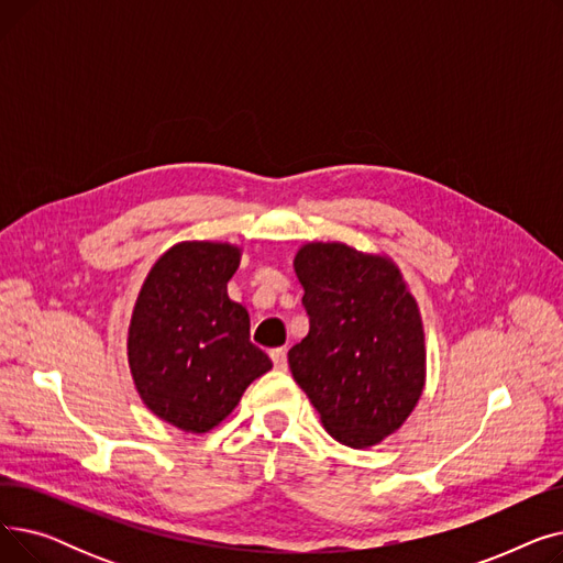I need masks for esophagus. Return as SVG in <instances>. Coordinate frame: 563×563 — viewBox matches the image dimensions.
<instances>
[{
	"instance_id": "esophagus-1",
	"label": "esophagus",
	"mask_w": 563,
	"mask_h": 563,
	"mask_svg": "<svg viewBox=\"0 0 563 563\" xmlns=\"http://www.w3.org/2000/svg\"><path fill=\"white\" fill-rule=\"evenodd\" d=\"M272 361H274V367L278 369V372H285L287 369V349H272Z\"/></svg>"
}]
</instances>
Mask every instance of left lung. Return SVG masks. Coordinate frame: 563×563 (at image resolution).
Returning a JSON list of instances; mask_svg holds the SVG:
<instances>
[{
	"instance_id": "8db88e82",
	"label": "left lung",
	"mask_w": 563,
	"mask_h": 563,
	"mask_svg": "<svg viewBox=\"0 0 563 563\" xmlns=\"http://www.w3.org/2000/svg\"><path fill=\"white\" fill-rule=\"evenodd\" d=\"M310 317L287 353L294 380L323 429L346 448H372L416 408L427 378L416 299L386 255L310 242L294 257Z\"/></svg>"
}]
</instances>
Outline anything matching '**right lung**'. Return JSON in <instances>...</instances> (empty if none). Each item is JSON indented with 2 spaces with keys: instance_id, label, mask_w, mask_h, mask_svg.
<instances>
[{
  "instance_id": "right-lung-1",
  "label": "right lung",
  "mask_w": 563,
  "mask_h": 563,
  "mask_svg": "<svg viewBox=\"0 0 563 563\" xmlns=\"http://www.w3.org/2000/svg\"><path fill=\"white\" fill-rule=\"evenodd\" d=\"M242 249L183 242L147 274L130 321L128 358L139 397L164 422L205 433L223 422L272 361L251 319L228 297Z\"/></svg>"
}]
</instances>
